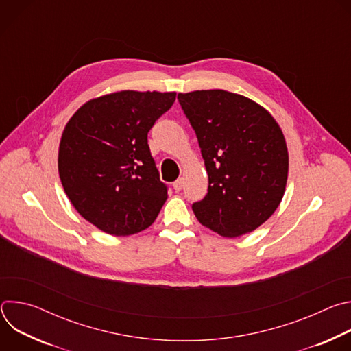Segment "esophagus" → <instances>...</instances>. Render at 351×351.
I'll return each instance as SVG.
<instances>
[{
  "instance_id": "obj_1",
  "label": "esophagus",
  "mask_w": 351,
  "mask_h": 351,
  "mask_svg": "<svg viewBox=\"0 0 351 351\" xmlns=\"http://www.w3.org/2000/svg\"><path fill=\"white\" fill-rule=\"evenodd\" d=\"M182 187H183V180H182V179H178V180L173 183V189H175L176 191H180Z\"/></svg>"
}]
</instances>
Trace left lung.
<instances>
[{
	"label": "left lung",
	"mask_w": 351,
	"mask_h": 351,
	"mask_svg": "<svg viewBox=\"0 0 351 351\" xmlns=\"http://www.w3.org/2000/svg\"><path fill=\"white\" fill-rule=\"evenodd\" d=\"M198 138L208 193L193 204L203 226L237 237L261 226L279 207L287 182L283 132L260 104L226 90L179 93Z\"/></svg>",
	"instance_id": "1"
}]
</instances>
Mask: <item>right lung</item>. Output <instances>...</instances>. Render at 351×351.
Wrapping results in <instances>:
<instances>
[{"label": "right lung", "mask_w": 351, "mask_h": 351, "mask_svg": "<svg viewBox=\"0 0 351 351\" xmlns=\"http://www.w3.org/2000/svg\"><path fill=\"white\" fill-rule=\"evenodd\" d=\"M175 91L122 90L90 99L68 121L58 172L75 210L112 236L147 229L168 198L147 134Z\"/></svg>", "instance_id": "1"}]
</instances>
